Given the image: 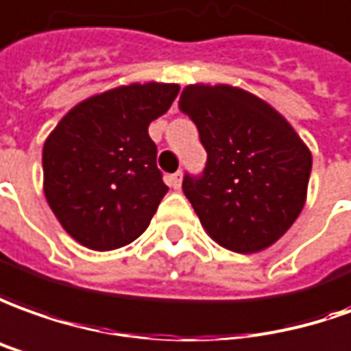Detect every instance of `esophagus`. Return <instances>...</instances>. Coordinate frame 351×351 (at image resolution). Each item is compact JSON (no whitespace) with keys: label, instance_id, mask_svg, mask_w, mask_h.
<instances>
[{"label":"esophagus","instance_id":"obj_1","mask_svg":"<svg viewBox=\"0 0 351 351\" xmlns=\"http://www.w3.org/2000/svg\"><path fill=\"white\" fill-rule=\"evenodd\" d=\"M181 180H183V171H176V173H171L168 176V185L173 187V189H180L181 187Z\"/></svg>","mask_w":351,"mask_h":351}]
</instances>
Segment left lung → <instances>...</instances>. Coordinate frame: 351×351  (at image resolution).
I'll return each instance as SVG.
<instances>
[{
  "label": "left lung",
  "mask_w": 351,
  "mask_h": 351,
  "mask_svg": "<svg viewBox=\"0 0 351 351\" xmlns=\"http://www.w3.org/2000/svg\"><path fill=\"white\" fill-rule=\"evenodd\" d=\"M180 108L206 151L183 193L217 245L239 254L279 241L306 202L311 152L265 101L231 86H187Z\"/></svg>",
  "instance_id": "obj_1"
}]
</instances>
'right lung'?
Listing matches in <instances>:
<instances>
[{
    "mask_svg": "<svg viewBox=\"0 0 351 351\" xmlns=\"http://www.w3.org/2000/svg\"><path fill=\"white\" fill-rule=\"evenodd\" d=\"M180 93L176 84H132L74 106L43 145V191L72 239L91 250L130 245L168 193L149 124Z\"/></svg>",
    "mask_w": 351,
    "mask_h": 351,
    "instance_id": "obj_1",
    "label": "right lung"
}]
</instances>
